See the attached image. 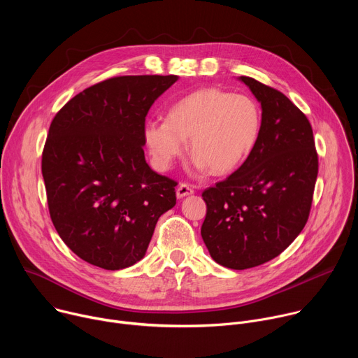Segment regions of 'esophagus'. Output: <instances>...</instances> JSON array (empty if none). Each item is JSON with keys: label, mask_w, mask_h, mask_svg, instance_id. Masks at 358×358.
Wrapping results in <instances>:
<instances>
[{"label": "esophagus", "mask_w": 358, "mask_h": 358, "mask_svg": "<svg viewBox=\"0 0 358 358\" xmlns=\"http://www.w3.org/2000/svg\"><path fill=\"white\" fill-rule=\"evenodd\" d=\"M177 196L178 198H182V196H187V195H191L194 194V187L187 184V182H181L178 187H177Z\"/></svg>", "instance_id": "obj_1"}]
</instances>
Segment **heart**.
Returning a JSON list of instances; mask_svg holds the SVG:
<instances>
[{
    "label": "heart",
    "mask_w": 358,
    "mask_h": 358,
    "mask_svg": "<svg viewBox=\"0 0 358 358\" xmlns=\"http://www.w3.org/2000/svg\"><path fill=\"white\" fill-rule=\"evenodd\" d=\"M262 131L257 100L221 89H201L177 100L167 120L144 124V140L156 166L169 169L182 156L185 140L196 170L227 174L248 160Z\"/></svg>",
    "instance_id": "1"
}]
</instances>
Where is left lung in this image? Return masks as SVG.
I'll return each mask as SVG.
<instances>
[{"mask_svg": "<svg viewBox=\"0 0 358 358\" xmlns=\"http://www.w3.org/2000/svg\"><path fill=\"white\" fill-rule=\"evenodd\" d=\"M262 106L252 155L202 192L201 236L213 259L229 269L259 266L280 255L309 220L319 159L309 119L279 90L239 78Z\"/></svg>", "mask_w": 358, "mask_h": 358, "instance_id": "8db88e82", "label": "left lung"}]
</instances>
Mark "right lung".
Listing matches in <instances>:
<instances>
[{
  "instance_id": "obj_1",
  "label": "right lung",
  "mask_w": 358,
  "mask_h": 358,
  "mask_svg": "<svg viewBox=\"0 0 358 358\" xmlns=\"http://www.w3.org/2000/svg\"><path fill=\"white\" fill-rule=\"evenodd\" d=\"M176 75L115 76L72 97L42 151L49 215L85 262L119 271L138 262L159 218L176 206L177 181L144 159L145 116Z\"/></svg>"
}]
</instances>
